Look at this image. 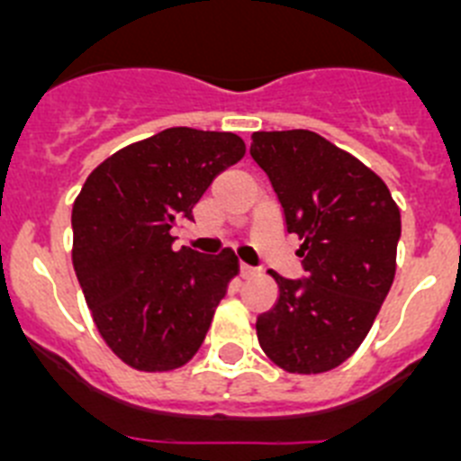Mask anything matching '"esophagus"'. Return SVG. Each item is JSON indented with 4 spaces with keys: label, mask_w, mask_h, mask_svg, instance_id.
I'll return each instance as SVG.
<instances>
[{
    "label": "esophagus",
    "mask_w": 461,
    "mask_h": 461,
    "mask_svg": "<svg viewBox=\"0 0 461 461\" xmlns=\"http://www.w3.org/2000/svg\"><path fill=\"white\" fill-rule=\"evenodd\" d=\"M256 267H251V266H247V263H240V275L244 276V279H249V276H254L256 275Z\"/></svg>",
    "instance_id": "34e87169"
}]
</instances>
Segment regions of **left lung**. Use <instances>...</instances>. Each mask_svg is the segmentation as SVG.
<instances>
[{"instance_id":"1","label":"left lung","mask_w":461,"mask_h":461,"mask_svg":"<svg viewBox=\"0 0 461 461\" xmlns=\"http://www.w3.org/2000/svg\"><path fill=\"white\" fill-rule=\"evenodd\" d=\"M288 233L303 240V279L270 272L279 297L256 321L260 348L291 374L339 367L357 351L394 279L399 207L374 170L304 129L256 131Z\"/></svg>"}]
</instances>
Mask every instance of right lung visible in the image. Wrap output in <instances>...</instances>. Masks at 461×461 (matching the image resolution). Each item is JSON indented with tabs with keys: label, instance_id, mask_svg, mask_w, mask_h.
I'll return each mask as SVG.
<instances>
[{
	"label": "right lung",
	"instance_id": "1",
	"mask_svg": "<svg viewBox=\"0 0 461 461\" xmlns=\"http://www.w3.org/2000/svg\"><path fill=\"white\" fill-rule=\"evenodd\" d=\"M242 157L235 133L173 126L105 158L73 203V270L101 337L129 367L170 372L201 348L238 258L173 251L170 230Z\"/></svg>",
	"mask_w": 461,
	"mask_h": 461
}]
</instances>
